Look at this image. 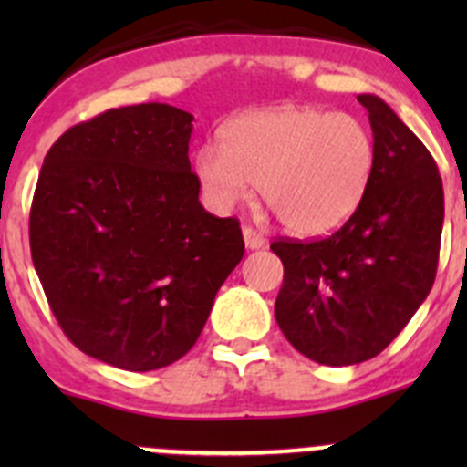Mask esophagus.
<instances>
[{"label":"esophagus","instance_id":"1","mask_svg":"<svg viewBox=\"0 0 467 467\" xmlns=\"http://www.w3.org/2000/svg\"><path fill=\"white\" fill-rule=\"evenodd\" d=\"M242 234H244V244H246L248 251H257V248H262L264 244H266V239H264L262 234L253 228H244Z\"/></svg>","mask_w":467,"mask_h":467}]
</instances>
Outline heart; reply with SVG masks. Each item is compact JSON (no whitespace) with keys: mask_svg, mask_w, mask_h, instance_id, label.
Here are the masks:
<instances>
[{"mask_svg":"<svg viewBox=\"0 0 467 467\" xmlns=\"http://www.w3.org/2000/svg\"><path fill=\"white\" fill-rule=\"evenodd\" d=\"M223 144L194 153L205 203L228 212L260 185L296 237H325L364 201L378 164L373 130L348 112L314 106L257 108L223 126Z\"/></svg>","mask_w":467,"mask_h":467,"instance_id":"obj_1","label":"heart"}]
</instances>
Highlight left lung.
Instances as JSON below:
<instances>
[{
	"label": "left lung",
	"mask_w": 467,
	"mask_h": 467,
	"mask_svg": "<svg viewBox=\"0 0 467 467\" xmlns=\"http://www.w3.org/2000/svg\"><path fill=\"white\" fill-rule=\"evenodd\" d=\"M357 99L378 146L359 210L327 239L271 244L285 266L275 321L300 355L323 366L373 359L411 321L434 285L445 216L425 144L384 99Z\"/></svg>",
	"instance_id": "1"
}]
</instances>
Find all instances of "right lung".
I'll return each mask as SVG.
<instances>
[{
	"mask_svg": "<svg viewBox=\"0 0 467 467\" xmlns=\"http://www.w3.org/2000/svg\"><path fill=\"white\" fill-rule=\"evenodd\" d=\"M192 121L153 101L72 126L33 194L31 257L56 321L78 350L133 373L192 350L244 257L239 221L199 201Z\"/></svg>",
	"mask_w": 467,
	"mask_h": 467,
	"instance_id": "obj_1",
	"label": "right lung"
}]
</instances>
